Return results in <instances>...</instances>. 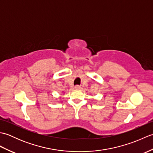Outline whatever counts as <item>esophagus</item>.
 Listing matches in <instances>:
<instances>
[{
    "label": "esophagus",
    "mask_w": 153,
    "mask_h": 153,
    "mask_svg": "<svg viewBox=\"0 0 153 153\" xmlns=\"http://www.w3.org/2000/svg\"><path fill=\"white\" fill-rule=\"evenodd\" d=\"M74 88H75V89H76V90H79V89H81V87L79 85H76L74 87Z\"/></svg>",
    "instance_id": "esophagus-1"
}]
</instances>
